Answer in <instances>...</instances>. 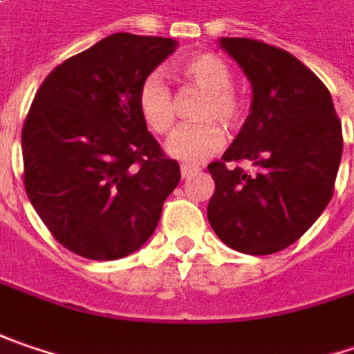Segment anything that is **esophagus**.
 Listing matches in <instances>:
<instances>
[{
  "mask_svg": "<svg viewBox=\"0 0 354 354\" xmlns=\"http://www.w3.org/2000/svg\"><path fill=\"white\" fill-rule=\"evenodd\" d=\"M198 166H190V164H182L180 166V172H182V178H190L194 176V174H198Z\"/></svg>",
  "mask_w": 354,
  "mask_h": 354,
  "instance_id": "esophagus-1",
  "label": "esophagus"
}]
</instances>
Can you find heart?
I'll return each mask as SVG.
<instances>
[{
    "label": "heart",
    "instance_id": "1",
    "mask_svg": "<svg viewBox=\"0 0 354 354\" xmlns=\"http://www.w3.org/2000/svg\"><path fill=\"white\" fill-rule=\"evenodd\" d=\"M182 75L204 92L196 108L198 124L182 126L168 142V152L184 162H202L224 146V128H234L242 115V104L232 90V72L214 53H194L180 66ZM138 108L154 134L166 136L176 124V97L160 72L148 73L138 92Z\"/></svg>",
    "mask_w": 354,
    "mask_h": 354
}]
</instances>
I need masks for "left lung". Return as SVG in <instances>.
Here are the masks:
<instances>
[{
    "label": "left lung",
    "mask_w": 354,
    "mask_h": 354,
    "mask_svg": "<svg viewBox=\"0 0 354 354\" xmlns=\"http://www.w3.org/2000/svg\"><path fill=\"white\" fill-rule=\"evenodd\" d=\"M218 41L246 73L252 104L230 148L208 164L216 186L208 222L226 246L272 254L301 239L330 202L341 120L326 86L292 53L248 37ZM240 159H250L257 174L227 166Z\"/></svg>",
    "instance_id": "1"
}]
</instances>
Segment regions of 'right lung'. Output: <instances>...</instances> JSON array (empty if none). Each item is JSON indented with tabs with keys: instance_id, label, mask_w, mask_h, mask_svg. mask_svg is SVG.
Returning <instances> with one entry per match:
<instances>
[{
	"instance_id": "obj_1",
	"label": "right lung",
	"mask_w": 354,
	"mask_h": 354,
	"mask_svg": "<svg viewBox=\"0 0 354 354\" xmlns=\"http://www.w3.org/2000/svg\"><path fill=\"white\" fill-rule=\"evenodd\" d=\"M176 46L112 33L59 64L33 97L21 130L26 192L53 239L84 259L136 252L180 182L138 108L142 80Z\"/></svg>"
}]
</instances>
